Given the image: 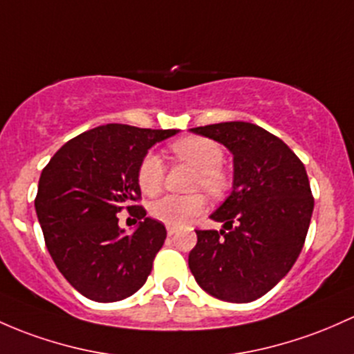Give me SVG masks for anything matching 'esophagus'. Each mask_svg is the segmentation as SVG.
<instances>
[{"label":"esophagus","instance_id":"34e87169","mask_svg":"<svg viewBox=\"0 0 354 354\" xmlns=\"http://www.w3.org/2000/svg\"><path fill=\"white\" fill-rule=\"evenodd\" d=\"M174 234H176V229H174V227H167V236L173 237Z\"/></svg>","mask_w":354,"mask_h":354}]
</instances>
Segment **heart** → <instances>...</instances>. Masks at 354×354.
I'll return each mask as SVG.
<instances>
[{
	"mask_svg": "<svg viewBox=\"0 0 354 354\" xmlns=\"http://www.w3.org/2000/svg\"><path fill=\"white\" fill-rule=\"evenodd\" d=\"M171 154L178 162L195 167L193 188L205 189L208 195L222 196L230 188L229 173L222 167L224 151L207 137L189 136L174 140L169 146ZM166 178V166L158 154L147 152L137 167V183L146 195H158ZM205 208V196L202 193L193 195H166L151 205V215L156 221L169 227H183L189 224Z\"/></svg>",
	"mask_w": 354,
	"mask_h": 354,
	"instance_id": "1",
	"label": "heart"
}]
</instances>
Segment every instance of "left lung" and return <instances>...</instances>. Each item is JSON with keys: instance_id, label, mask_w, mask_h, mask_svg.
Instances as JSON below:
<instances>
[{"instance_id": "8db88e82", "label": "left lung", "mask_w": 354, "mask_h": 354, "mask_svg": "<svg viewBox=\"0 0 354 354\" xmlns=\"http://www.w3.org/2000/svg\"><path fill=\"white\" fill-rule=\"evenodd\" d=\"M232 152L234 189L212 218L222 230L196 229L188 265L215 299L245 304L292 270L310 225L314 196L307 171L281 139L249 122L192 129Z\"/></svg>"}]
</instances>
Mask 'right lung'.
Listing matches in <instances>:
<instances>
[{
	"label": "right lung",
	"mask_w": 354,
	"mask_h": 354,
	"mask_svg": "<svg viewBox=\"0 0 354 354\" xmlns=\"http://www.w3.org/2000/svg\"><path fill=\"white\" fill-rule=\"evenodd\" d=\"M178 130L106 124L68 140L42 169L35 210L62 277L95 302H118L146 283L166 239L140 207L137 167L147 149ZM125 207L145 221L132 236L118 227Z\"/></svg>",
	"instance_id": "1"
}]
</instances>
